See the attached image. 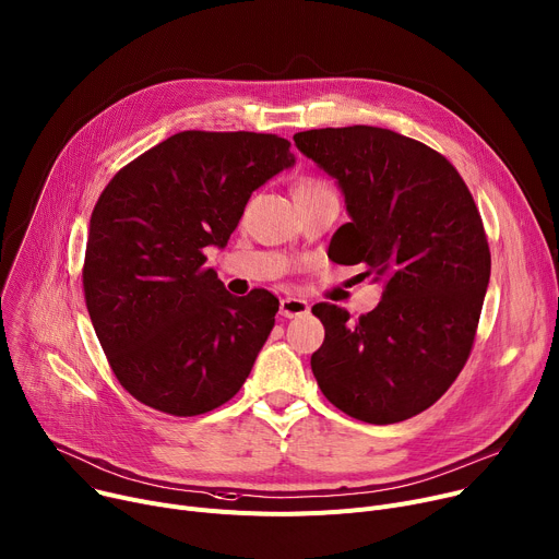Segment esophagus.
I'll return each mask as SVG.
<instances>
[{
    "label": "esophagus",
    "instance_id": "esophagus-1",
    "mask_svg": "<svg viewBox=\"0 0 559 559\" xmlns=\"http://www.w3.org/2000/svg\"><path fill=\"white\" fill-rule=\"evenodd\" d=\"M311 311L307 299H299V297H284L280 302V316L284 318H299V316H307Z\"/></svg>",
    "mask_w": 559,
    "mask_h": 559
}]
</instances>
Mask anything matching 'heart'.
I'll list each match as a JSON object with an SVG mask.
<instances>
[{
	"label": "heart",
	"mask_w": 559,
	"mask_h": 559,
	"mask_svg": "<svg viewBox=\"0 0 559 559\" xmlns=\"http://www.w3.org/2000/svg\"><path fill=\"white\" fill-rule=\"evenodd\" d=\"M322 188H326V186H322V183H318V181H299L297 186H295V192H313V190H322ZM293 192V194H295Z\"/></svg>",
	"instance_id": "b5f03b06"
}]
</instances>
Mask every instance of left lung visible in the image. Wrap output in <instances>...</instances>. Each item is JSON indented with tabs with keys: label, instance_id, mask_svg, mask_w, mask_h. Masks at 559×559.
<instances>
[{
	"label": "left lung",
	"instance_id": "left-lung-1",
	"mask_svg": "<svg viewBox=\"0 0 559 559\" xmlns=\"http://www.w3.org/2000/svg\"><path fill=\"white\" fill-rule=\"evenodd\" d=\"M293 141L345 197L335 262H365L382 282L378 307L356 322L335 305L313 307L324 324L313 376L358 420L412 418L448 392L475 342L490 282L475 199L445 156L392 130L326 127Z\"/></svg>",
	"mask_w": 559,
	"mask_h": 559
}]
</instances>
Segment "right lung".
I'll list each match as a JSON object with an SVG mask.
<instances>
[{
    "instance_id": "add662e5",
    "label": "right lung",
    "mask_w": 559,
    "mask_h": 559,
    "mask_svg": "<svg viewBox=\"0 0 559 559\" xmlns=\"http://www.w3.org/2000/svg\"><path fill=\"white\" fill-rule=\"evenodd\" d=\"M254 132H181L103 190L84 252V299L122 388L171 416L228 403L275 326L277 297H235L205 248H224L250 194L295 165Z\"/></svg>"
}]
</instances>
